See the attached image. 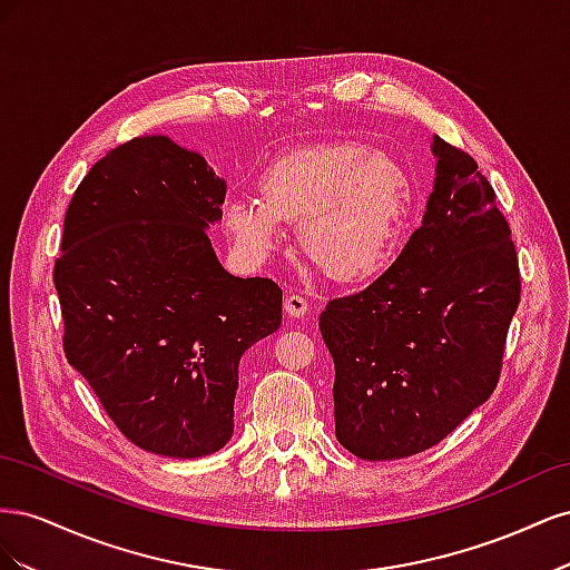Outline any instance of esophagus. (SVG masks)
I'll return each instance as SVG.
<instances>
[{
  "label": "esophagus",
  "mask_w": 570,
  "mask_h": 570,
  "mask_svg": "<svg viewBox=\"0 0 570 570\" xmlns=\"http://www.w3.org/2000/svg\"><path fill=\"white\" fill-rule=\"evenodd\" d=\"M285 314L292 318H302L308 314V302L302 295H295V292H289L285 297Z\"/></svg>",
  "instance_id": "obj_1"
}]
</instances>
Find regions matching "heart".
Instances as JSON below:
<instances>
[{"mask_svg":"<svg viewBox=\"0 0 570 570\" xmlns=\"http://www.w3.org/2000/svg\"><path fill=\"white\" fill-rule=\"evenodd\" d=\"M258 189L262 199L235 197L223 212L239 252L266 258L281 245L283 220H299V247L340 283H364L390 264L413 206L409 168L364 142L287 154Z\"/></svg>","mask_w":570,"mask_h":570,"instance_id":"1","label":"heart"}]
</instances>
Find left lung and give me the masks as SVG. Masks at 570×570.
I'll use <instances>...</instances> for the list:
<instances>
[{"label": "left lung", "mask_w": 570, "mask_h": 570, "mask_svg": "<svg viewBox=\"0 0 570 570\" xmlns=\"http://www.w3.org/2000/svg\"><path fill=\"white\" fill-rule=\"evenodd\" d=\"M435 187L394 264L318 318L335 361V438L366 461L430 450L490 400L521 271L471 154L435 135Z\"/></svg>", "instance_id": "obj_1"}]
</instances>
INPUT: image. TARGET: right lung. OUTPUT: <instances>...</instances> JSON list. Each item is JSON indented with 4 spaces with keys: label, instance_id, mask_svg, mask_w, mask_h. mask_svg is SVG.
Wrapping results in <instances>:
<instances>
[{
    "label": "right lung",
    "instance_id": "1",
    "mask_svg": "<svg viewBox=\"0 0 570 570\" xmlns=\"http://www.w3.org/2000/svg\"><path fill=\"white\" fill-rule=\"evenodd\" d=\"M226 180L164 135L101 157L63 218L55 285L63 352L145 452L197 459L233 435L237 366L275 333L283 289L235 278L206 228Z\"/></svg>",
    "mask_w": 570,
    "mask_h": 570
}]
</instances>
